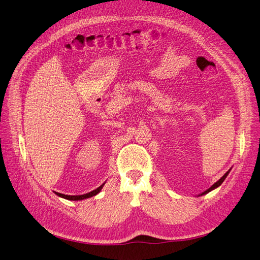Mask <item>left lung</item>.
<instances>
[{"label":"left lung","instance_id":"1","mask_svg":"<svg viewBox=\"0 0 260 260\" xmlns=\"http://www.w3.org/2000/svg\"><path fill=\"white\" fill-rule=\"evenodd\" d=\"M229 172H230V170H229V171H227L225 174H223V176L221 177V178H219V180L216 182V183H214L210 188H209V189H207V190H205V191H203L200 196H202V194H205V193H208V192H210V191H212L213 189H215V188H217V187H219L220 185H221V183L223 182V181H225V178L227 177V175L229 174Z\"/></svg>","mask_w":260,"mask_h":260}]
</instances>
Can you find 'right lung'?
<instances>
[{"mask_svg":"<svg viewBox=\"0 0 260 260\" xmlns=\"http://www.w3.org/2000/svg\"><path fill=\"white\" fill-rule=\"evenodd\" d=\"M104 184H105V183H103V184H102L100 187H98L96 189H94V190H92V191H90V192H88V193H85V194H79V196H68V194H63V193L56 192V191H55V193H56L57 196L61 197V198H64V199H67V200H72V201H77V200H84V199L90 198V197H93V196H95V194L99 193V192L101 191L102 188H103Z\"/></svg>","mask_w":260,"mask_h":260,"instance_id":"obj_1","label":"right lung"}]
</instances>
